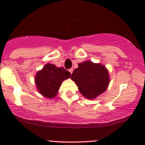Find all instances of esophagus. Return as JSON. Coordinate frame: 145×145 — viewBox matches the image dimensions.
Here are the masks:
<instances>
[{"instance_id":"esophagus-1","label":"esophagus","mask_w":145,"mask_h":145,"mask_svg":"<svg viewBox=\"0 0 145 145\" xmlns=\"http://www.w3.org/2000/svg\"><path fill=\"white\" fill-rule=\"evenodd\" d=\"M69 72H71V74H72V72H73V69H72V68H71V69H69Z\"/></svg>"}]
</instances>
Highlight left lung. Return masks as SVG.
Masks as SVG:
<instances>
[{"mask_svg":"<svg viewBox=\"0 0 145 145\" xmlns=\"http://www.w3.org/2000/svg\"><path fill=\"white\" fill-rule=\"evenodd\" d=\"M71 79L76 84L81 94L93 99L108 88L110 82L108 69L101 63L85 61L73 71Z\"/></svg>","mask_w":145,"mask_h":145,"instance_id":"obj_1","label":"left lung"}]
</instances>
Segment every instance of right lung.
<instances>
[{"instance_id":"right-lung-1","label":"right lung","mask_w":145,"mask_h":145,"mask_svg":"<svg viewBox=\"0 0 145 145\" xmlns=\"http://www.w3.org/2000/svg\"><path fill=\"white\" fill-rule=\"evenodd\" d=\"M71 74L63 67L46 63L36 74L35 82L39 93L43 97L52 99L58 93L62 82L70 78Z\"/></svg>"}]
</instances>
